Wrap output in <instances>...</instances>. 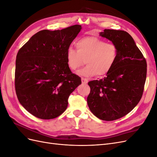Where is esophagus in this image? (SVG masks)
Masks as SVG:
<instances>
[{"instance_id": "esophagus-1", "label": "esophagus", "mask_w": 157, "mask_h": 157, "mask_svg": "<svg viewBox=\"0 0 157 157\" xmlns=\"http://www.w3.org/2000/svg\"><path fill=\"white\" fill-rule=\"evenodd\" d=\"M81 80H82V84H87V83H88V79L85 78H81Z\"/></svg>"}]
</instances>
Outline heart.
<instances>
[{
  "mask_svg": "<svg viewBox=\"0 0 157 157\" xmlns=\"http://www.w3.org/2000/svg\"><path fill=\"white\" fill-rule=\"evenodd\" d=\"M76 50L69 47L66 52L67 63L71 70L76 71L85 63L86 66L77 72L84 77H103L110 72L115 65L118 48L111 42L96 36H86L76 42Z\"/></svg>",
  "mask_w": 157,
  "mask_h": 157,
  "instance_id": "obj_1",
  "label": "heart"
}]
</instances>
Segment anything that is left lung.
I'll return each mask as SVG.
<instances>
[{
	"mask_svg": "<svg viewBox=\"0 0 157 157\" xmlns=\"http://www.w3.org/2000/svg\"><path fill=\"white\" fill-rule=\"evenodd\" d=\"M99 36L117 46L118 56L105 77L88 82L90 93L87 103L96 117L111 121L127 115L140 102L146 80L147 63L129 33L105 29Z\"/></svg>",
	"mask_w": 157,
	"mask_h": 157,
	"instance_id": "obj_1",
	"label": "left lung"
}]
</instances>
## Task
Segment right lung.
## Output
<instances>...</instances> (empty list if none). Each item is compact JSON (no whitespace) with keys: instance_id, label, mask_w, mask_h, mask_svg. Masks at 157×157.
<instances>
[{"instance_id":"right-lung-1","label":"right lung","mask_w":157,"mask_h":157,"mask_svg":"<svg viewBox=\"0 0 157 157\" xmlns=\"http://www.w3.org/2000/svg\"><path fill=\"white\" fill-rule=\"evenodd\" d=\"M82 29L75 25L61 30L36 33L18 51L15 88L19 101L31 115L52 119L67 107L70 94L81 84L71 72L66 52Z\"/></svg>"}]
</instances>
